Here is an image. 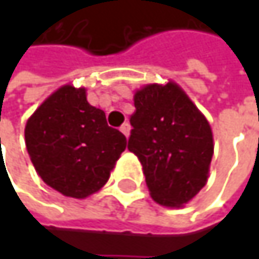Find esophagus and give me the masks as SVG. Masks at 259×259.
Segmentation results:
<instances>
[{
    "instance_id": "34e87169",
    "label": "esophagus",
    "mask_w": 259,
    "mask_h": 259,
    "mask_svg": "<svg viewBox=\"0 0 259 259\" xmlns=\"http://www.w3.org/2000/svg\"><path fill=\"white\" fill-rule=\"evenodd\" d=\"M120 130H121V132H123V133H124L126 136H129V133H130V124H129V123H124V124H123V126L120 127Z\"/></svg>"
}]
</instances>
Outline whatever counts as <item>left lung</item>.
<instances>
[{
  "label": "left lung",
  "instance_id": "left-lung-1",
  "mask_svg": "<svg viewBox=\"0 0 259 259\" xmlns=\"http://www.w3.org/2000/svg\"><path fill=\"white\" fill-rule=\"evenodd\" d=\"M135 108L127 148L142 163L153 199L180 207L207 183L214 147L210 124L174 82L136 91Z\"/></svg>",
  "mask_w": 259,
  "mask_h": 259
}]
</instances>
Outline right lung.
<instances>
[{"instance_id":"obj_1","label":"right lung","mask_w":259,"mask_h":259,"mask_svg":"<svg viewBox=\"0 0 259 259\" xmlns=\"http://www.w3.org/2000/svg\"><path fill=\"white\" fill-rule=\"evenodd\" d=\"M126 142L120 130L108 126L105 112L87 102L85 90L70 85L45 100L25 126L35 171L72 198H87L108 181Z\"/></svg>"}]
</instances>
